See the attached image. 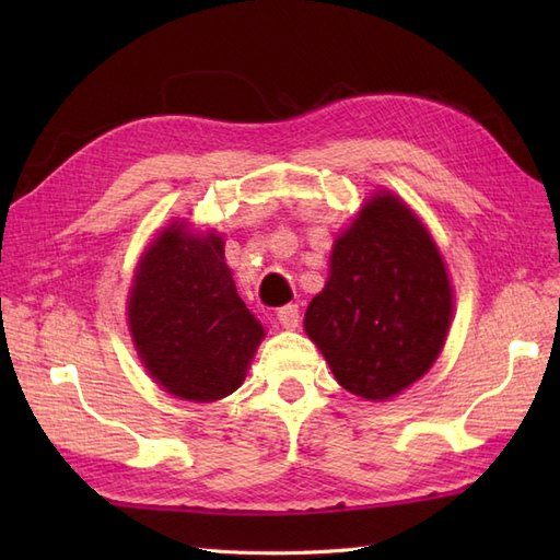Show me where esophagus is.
I'll return each instance as SVG.
<instances>
[{"label":"esophagus","instance_id":"1","mask_svg":"<svg viewBox=\"0 0 560 560\" xmlns=\"http://www.w3.org/2000/svg\"><path fill=\"white\" fill-rule=\"evenodd\" d=\"M278 319H280L282 327L294 329L299 325V306H296V303H287V306L278 308Z\"/></svg>","mask_w":560,"mask_h":560}]
</instances>
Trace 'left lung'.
Masks as SVG:
<instances>
[{
    "label": "left lung",
    "mask_w": 560,
    "mask_h": 560,
    "mask_svg": "<svg viewBox=\"0 0 560 560\" xmlns=\"http://www.w3.org/2000/svg\"><path fill=\"white\" fill-rule=\"evenodd\" d=\"M451 315V282L430 233L404 202L378 194L336 241L331 276L303 327L348 393L383 401L432 366Z\"/></svg>",
    "instance_id": "8db88e82"
}]
</instances>
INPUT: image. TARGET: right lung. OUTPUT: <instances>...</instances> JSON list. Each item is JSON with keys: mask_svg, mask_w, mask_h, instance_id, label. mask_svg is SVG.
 <instances>
[{"mask_svg": "<svg viewBox=\"0 0 560 560\" xmlns=\"http://www.w3.org/2000/svg\"><path fill=\"white\" fill-rule=\"evenodd\" d=\"M128 322L149 374L191 401L238 389L264 336L224 264V241L184 224L167 226L144 252Z\"/></svg>", "mask_w": 560, "mask_h": 560, "instance_id": "right-lung-1", "label": "right lung"}]
</instances>
